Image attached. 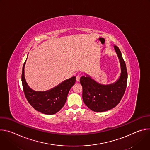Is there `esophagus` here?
<instances>
[{
    "instance_id": "34e87169",
    "label": "esophagus",
    "mask_w": 150,
    "mask_h": 150,
    "mask_svg": "<svg viewBox=\"0 0 150 150\" xmlns=\"http://www.w3.org/2000/svg\"><path fill=\"white\" fill-rule=\"evenodd\" d=\"M76 80L77 81H79V80H80V76H79V75H77V76H76Z\"/></svg>"
}]
</instances>
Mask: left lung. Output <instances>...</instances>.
Segmentation results:
<instances>
[{"label": "left lung", "mask_w": 150, "mask_h": 150, "mask_svg": "<svg viewBox=\"0 0 150 150\" xmlns=\"http://www.w3.org/2000/svg\"><path fill=\"white\" fill-rule=\"evenodd\" d=\"M120 65L121 72L119 78L110 84H101L89 75L82 76L80 83L82 86V98L84 103L91 110L103 112L116 107L125 92L127 73L125 62L118 47L114 46Z\"/></svg>", "instance_id": "left-lung-1"}]
</instances>
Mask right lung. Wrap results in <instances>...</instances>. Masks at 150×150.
Listing matches in <instances>:
<instances>
[{
  "mask_svg": "<svg viewBox=\"0 0 150 150\" xmlns=\"http://www.w3.org/2000/svg\"><path fill=\"white\" fill-rule=\"evenodd\" d=\"M26 60L24 63L21 77L26 98L33 108L40 113L49 115L56 113L65 105L68 93L75 83L76 77L72 76L63 81L50 90L36 91L28 86L25 78L24 68Z\"/></svg>",
  "mask_w": 150,
  "mask_h": 150,
  "instance_id": "1",
  "label": "right lung"
}]
</instances>
